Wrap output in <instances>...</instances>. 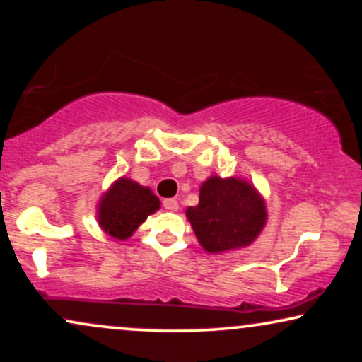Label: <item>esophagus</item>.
I'll return each instance as SVG.
<instances>
[{
  "instance_id": "obj_1",
  "label": "esophagus",
  "mask_w": 362,
  "mask_h": 362,
  "mask_svg": "<svg viewBox=\"0 0 362 362\" xmlns=\"http://www.w3.org/2000/svg\"><path fill=\"white\" fill-rule=\"evenodd\" d=\"M163 207L167 211H177L178 209V201H175V199H165Z\"/></svg>"
}]
</instances>
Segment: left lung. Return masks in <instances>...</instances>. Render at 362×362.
I'll return each instance as SVG.
<instances>
[{
  "label": "left lung",
  "instance_id": "8db88e82",
  "mask_svg": "<svg viewBox=\"0 0 362 362\" xmlns=\"http://www.w3.org/2000/svg\"><path fill=\"white\" fill-rule=\"evenodd\" d=\"M187 219L206 252L248 247L267 221V209L253 185L238 177H209L199 190V204L187 207Z\"/></svg>",
  "mask_w": 362,
  "mask_h": 362
}]
</instances>
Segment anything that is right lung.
<instances>
[{"instance_id":"1","label":"right lung","mask_w":362,"mask_h":362,"mask_svg":"<svg viewBox=\"0 0 362 362\" xmlns=\"http://www.w3.org/2000/svg\"><path fill=\"white\" fill-rule=\"evenodd\" d=\"M160 209V199L149 187L139 185L131 178H119L102 195L98 202V224L107 235L127 240L146 221L149 214Z\"/></svg>"}]
</instances>
